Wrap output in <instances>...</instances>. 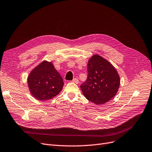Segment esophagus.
Wrapping results in <instances>:
<instances>
[{
    "instance_id": "1",
    "label": "esophagus",
    "mask_w": 152,
    "mask_h": 152,
    "mask_svg": "<svg viewBox=\"0 0 152 152\" xmlns=\"http://www.w3.org/2000/svg\"><path fill=\"white\" fill-rule=\"evenodd\" d=\"M72 81L73 83H76V84H78V83H79V80H78L77 78H74V79L72 80Z\"/></svg>"
}]
</instances>
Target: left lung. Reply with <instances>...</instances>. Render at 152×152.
I'll list each match as a JSON object with an SVG mask.
<instances>
[{"label": "left lung", "instance_id": "obj_1", "mask_svg": "<svg viewBox=\"0 0 152 152\" xmlns=\"http://www.w3.org/2000/svg\"><path fill=\"white\" fill-rule=\"evenodd\" d=\"M88 77L80 86L86 98L96 104H103L113 98L120 85V78L115 67L97 54L88 63Z\"/></svg>", "mask_w": 152, "mask_h": 152}]
</instances>
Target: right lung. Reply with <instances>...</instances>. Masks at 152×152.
<instances>
[{"label": "right lung", "instance_id": "obj_1", "mask_svg": "<svg viewBox=\"0 0 152 152\" xmlns=\"http://www.w3.org/2000/svg\"><path fill=\"white\" fill-rule=\"evenodd\" d=\"M28 87L35 98L40 101L52 99L61 91L63 80L51 62L44 61L30 72Z\"/></svg>", "mask_w": 152, "mask_h": 152}]
</instances>
